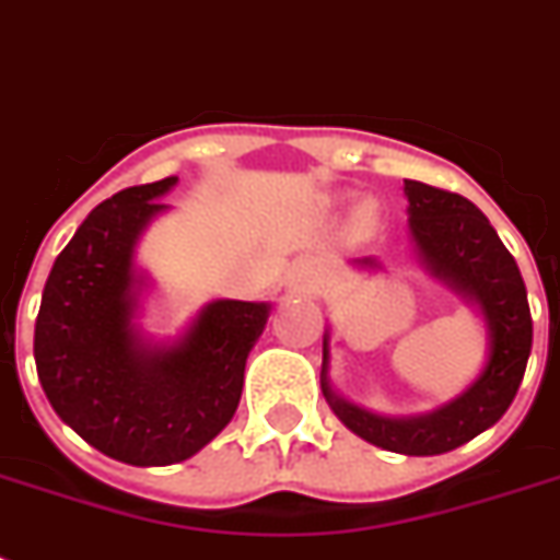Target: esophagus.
I'll return each mask as SVG.
<instances>
[{
  "label": "esophagus",
  "mask_w": 560,
  "mask_h": 560,
  "mask_svg": "<svg viewBox=\"0 0 560 560\" xmlns=\"http://www.w3.org/2000/svg\"><path fill=\"white\" fill-rule=\"evenodd\" d=\"M299 276H302V279H305V281H316V279H319V272H316L314 267H305V270L299 272Z\"/></svg>",
  "instance_id": "obj_1"
}]
</instances>
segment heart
Listing matches in <instances>:
<instances>
[{
  "label": "heart",
  "instance_id": "obj_1",
  "mask_svg": "<svg viewBox=\"0 0 560 560\" xmlns=\"http://www.w3.org/2000/svg\"><path fill=\"white\" fill-rule=\"evenodd\" d=\"M360 220H363V223H369V220H372V209L360 211Z\"/></svg>",
  "mask_w": 560,
  "mask_h": 560
}]
</instances>
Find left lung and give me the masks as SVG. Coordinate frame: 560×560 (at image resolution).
Returning <instances> with one entry per match:
<instances>
[{"label": "left lung", "mask_w": 560, "mask_h": 560, "mask_svg": "<svg viewBox=\"0 0 560 560\" xmlns=\"http://www.w3.org/2000/svg\"><path fill=\"white\" fill-rule=\"evenodd\" d=\"M409 200V229L421 261L451 288L474 299L488 323V363L459 398L430 416L383 418L349 400L337 398L328 386V337L323 342V395L342 424L383 451L407 456H435L456 451L474 435L497 424L521 389L532 351V314L526 284L488 218L462 194L404 179ZM360 264H374L363 258Z\"/></svg>", "instance_id": "1"}]
</instances>
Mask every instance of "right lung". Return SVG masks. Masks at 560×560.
Returning <instances> with one entry per match:
<instances>
[{"label": "right lung", "mask_w": 560, "mask_h": 560, "mask_svg": "<svg viewBox=\"0 0 560 560\" xmlns=\"http://www.w3.org/2000/svg\"><path fill=\"white\" fill-rule=\"evenodd\" d=\"M177 183L133 186L90 211L48 272L34 360L55 412L95 451L127 465H174L232 421L249 349L270 305L220 299L171 349L144 346L133 325L136 241Z\"/></svg>", "instance_id": "1"}]
</instances>
